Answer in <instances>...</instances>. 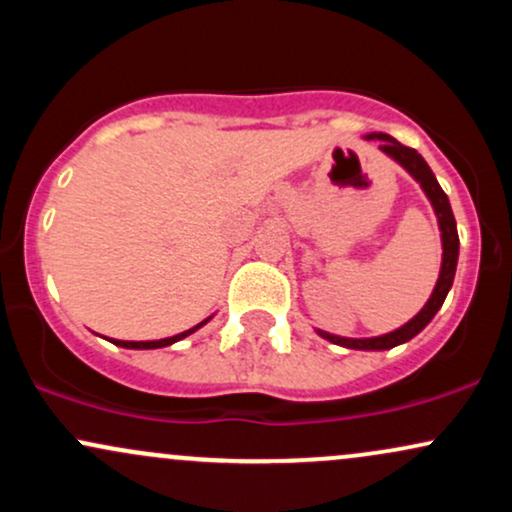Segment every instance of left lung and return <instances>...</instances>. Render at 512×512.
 Listing matches in <instances>:
<instances>
[{
    "label": "left lung",
    "mask_w": 512,
    "mask_h": 512,
    "mask_svg": "<svg viewBox=\"0 0 512 512\" xmlns=\"http://www.w3.org/2000/svg\"><path fill=\"white\" fill-rule=\"evenodd\" d=\"M366 139L368 142L370 139H375V142L380 144L378 149L383 151L385 156H390L392 161L399 163V166L407 170L411 178L419 182V187L424 190L428 202H431L433 214H436V219H438L440 245H443L438 281H436V286H433L431 298H428L424 308L411 317L409 322H404L402 327H397L395 332L380 334V337H358V339L356 337H339V334H330V332H322V330H315V332L320 334L322 339H327V342L344 346V349L387 351V349H392V346H399V344L409 342V339H414L416 334L424 330L428 322L436 317L440 305H443V301H445V296H448V291L452 289V279H455V269H457V257H460V238H457V223H455V216H452L450 199L443 192V187L438 185L436 175H433V170L428 168L424 156H421L416 149H409V146L399 144L395 137H390V134H385V132H370V134H366Z\"/></svg>",
    "instance_id": "8db88e82"
}]
</instances>
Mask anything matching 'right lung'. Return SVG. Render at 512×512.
Listing matches in <instances>:
<instances>
[{
    "instance_id": "right-lung-1",
    "label": "right lung",
    "mask_w": 512,
    "mask_h": 512,
    "mask_svg": "<svg viewBox=\"0 0 512 512\" xmlns=\"http://www.w3.org/2000/svg\"><path fill=\"white\" fill-rule=\"evenodd\" d=\"M211 317H214V315L204 317L202 322H197V325L190 327V330H185V332H180V334H173V337H166V339H151V342H122V339H110V342H113L115 346H122V349H163V346H170V344L180 342V339L190 337V334H195L199 327L207 325Z\"/></svg>"
}]
</instances>
